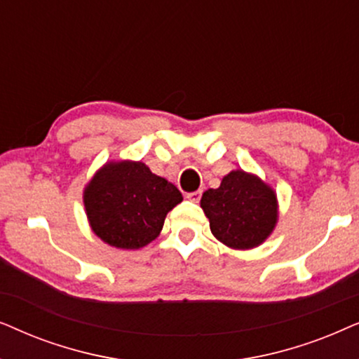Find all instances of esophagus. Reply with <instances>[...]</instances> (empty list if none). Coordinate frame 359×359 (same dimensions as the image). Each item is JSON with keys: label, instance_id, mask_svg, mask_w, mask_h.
<instances>
[{"label": "esophagus", "instance_id": "1", "mask_svg": "<svg viewBox=\"0 0 359 359\" xmlns=\"http://www.w3.org/2000/svg\"><path fill=\"white\" fill-rule=\"evenodd\" d=\"M200 197H202V192H200V190H197V192L187 194V198L190 200V202H195V203L200 202Z\"/></svg>", "mask_w": 359, "mask_h": 359}]
</instances>
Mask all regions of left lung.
I'll list each match as a JSON object with an SVG mask.
<instances>
[{"label": "left lung", "instance_id": "8db88e82", "mask_svg": "<svg viewBox=\"0 0 359 359\" xmlns=\"http://www.w3.org/2000/svg\"><path fill=\"white\" fill-rule=\"evenodd\" d=\"M200 207L213 236L231 250L261 246L279 219L276 190L261 177L243 169L231 170L218 189L203 192Z\"/></svg>", "mask_w": 359, "mask_h": 359}]
</instances>
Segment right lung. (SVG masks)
Returning <instances> with one entry per match:
<instances>
[{"label": "right lung", "instance_id": "obj_1", "mask_svg": "<svg viewBox=\"0 0 359 359\" xmlns=\"http://www.w3.org/2000/svg\"><path fill=\"white\" fill-rule=\"evenodd\" d=\"M184 197L141 161H108L83 189L92 231L118 250H140L159 236L167 213Z\"/></svg>", "mask_w": 359, "mask_h": 359}]
</instances>
